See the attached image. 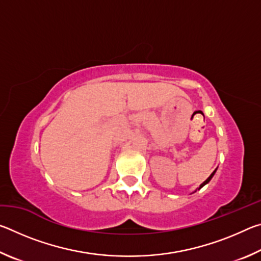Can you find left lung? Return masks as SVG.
Wrapping results in <instances>:
<instances>
[{
  "label": "left lung",
  "instance_id": "left-lung-1",
  "mask_svg": "<svg viewBox=\"0 0 261 261\" xmlns=\"http://www.w3.org/2000/svg\"><path fill=\"white\" fill-rule=\"evenodd\" d=\"M215 171H216V169H215V170L213 171V173H212V174L210 175V177H208V178H207V179L205 180V182H204V183H201V184H200V187H199V188H198V190H200V189H201L202 187H204V185H206L207 183H208V182H210V180L212 179V177H213V176H214V174H215Z\"/></svg>",
  "mask_w": 261,
  "mask_h": 261
}]
</instances>
